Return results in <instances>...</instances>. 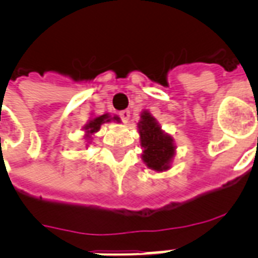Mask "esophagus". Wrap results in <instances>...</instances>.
<instances>
[{"label": "esophagus", "mask_w": 258, "mask_h": 258, "mask_svg": "<svg viewBox=\"0 0 258 258\" xmlns=\"http://www.w3.org/2000/svg\"><path fill=\"white\" fill-rule=\"evenodd\" d=\"M119 116H120L123 123H128L130 117H131V112H130L128 109H124V111H121V112L119 113Z\"/></svg>", "instance_id": "34e87169"}]
</instances>
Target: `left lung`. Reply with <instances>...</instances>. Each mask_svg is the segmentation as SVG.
Wrapping results in <instances>:
<instances>
[{
    "label": "left lung",
    "mask_w": 258,
    "mask_h": 258,
    "mask_svg": "<svg viewBox=\"0 0 258 258\" xmlns=\"http://www.w3.org/2000/svg\"><path fill=\"white\" fill-rule=\"evenodd\" d=\"M138 128L141 135V145L143 147L142 159L147 167L155 171L169 170L170 162L175 154L172 138L162 131L155 117L147 111L142 113Z\"/></svg>",
    "instance_id": "8db88e82"
}]
</instances>
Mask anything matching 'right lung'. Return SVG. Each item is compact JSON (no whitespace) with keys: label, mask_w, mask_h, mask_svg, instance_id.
I'll use <instances>...</instances> for the list:
<instances>
[{"label":"right lung","mask_w":258,"mask_h":258,"mask_svg":"<svg viewBox=\"0 0 258 258\" xmlns=\"http://www.w3.org/2000/svg\"><path fill=\"white\" fill-rule=\"evenodd\" d=\"M111 119L119 121V117H117V116L109 117L108 113H105V115H101V116L93 117L92 120H89L88 124H86V127H84V130H86V133H87V139H89L92 134L97 133V131L100 130V125L103 124V123H105V121H111Z\"/></svg>","instance_id":"add662e5"}]
</instances>
